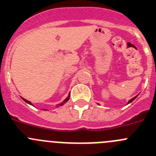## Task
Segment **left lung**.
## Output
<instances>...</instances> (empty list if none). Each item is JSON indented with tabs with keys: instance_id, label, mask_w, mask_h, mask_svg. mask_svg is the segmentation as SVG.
<instances>
[{
	"instance_id": "8db88e82",
	"label": "left lung",
	"mask_w": 156,
	"mask_h": 156,
	"mask_svg": "<svg viewBox=\"0 0 156 156\" xmlns=\"http://www.w3.org/2000/svg\"><path fill=\"white\" fill-rule=\"evenodd\" d=\"M137 96H138V94H137V96H135V97H134V98H131V99H130V100H129V101H128L127 105H128V104H129V103H130V102H132V101H133V100H134V99H135V98H137ZM98 105H99V104H98Z\"/></svg>"
}]
</instances>
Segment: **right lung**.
Segmentation results:
<instances>
[{
	"label": "right lung",
	"instance_id": "right-lung-1",
	"mask_svg": "<svg viewBox=\"0 0 156 156\" xmlns=\"http://www.w3.org/2000/svg\"><path fill=\"white\" fill-rule=\"evenodd\" d=\"M69 97H70V92H69V93L68 97L66 98L65 99L64 101H63L62 102V103H60V104H58V105H57V107H58V106H62V105H64L65 103H66V102H67V101H68L69 100ZM21 98H22V97H21ZM22 99H23V100L24 101H26V102H27V103H28V104L31 105H32V103H31V101H30L27 100V99L23 98H22ZM43 110H46V109H43Z\"/></svg>",
	"mask_w": 156,
	"mask_h": 156
}]
</instances>
